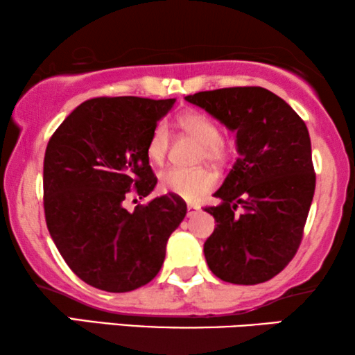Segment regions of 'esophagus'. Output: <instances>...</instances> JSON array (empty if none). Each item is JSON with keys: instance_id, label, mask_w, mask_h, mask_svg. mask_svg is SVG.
<instances>
[{"instance_id": "34e87169", "label": "esophagus", "mask_w": 355, "mask_h": 355, "mask_svg": "<svg viewBox=\"0 0 355 355\" xmlns=\"http://www.w3.org/2000/svg\"><path fill=\"white\" fill-rule=\"evenodd\" d=\"M198 211H200V207H197V205H187V216H189V218L196 216Z\"/></svg>"}]
</instances>
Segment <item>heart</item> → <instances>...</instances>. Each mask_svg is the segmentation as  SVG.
<instances>
[{"label": "heart", "instance_id": "heart-1", "mask_svg": "<svg viewBox=\"0 0 355 355\" xmlns=\"http://www.w3.org/2000/svg\"><path fill=\"white\" fill-rule=\"evenodd\" d=\"M179 125L184 132L203 145V157L208 162L220 163L226 158L227 150L220 135V129L207 114L187 111L179 116ZM169 139L171 134L166 124L158 123L155 125L147 145V155L153 163L162 164L164 162L169 148ZM159 184L164 192L174 193L187 202H196L216 186V174L207 168L187 169L174 166L159 174Z\"/></svg>", "mask_w": 355, "mask_h": 355}]
</instances>
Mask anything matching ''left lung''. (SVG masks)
I'll list each match as a JSON object with an SVG mask.
<instances>
[{
  "instance_id": "obj_1",
  "label": "left lung",
  "mask_w": 355,
  "mask_h": 355,
  "mask_svg": "<svg viewBox=\"0 0 355 355\" xmlns=\"http://www.w3.org/2000/svg\"><path fill=\"white\" fill-rule=\"evenodd\" d=\"M236 134L239 158L213 193V234L203 244L208 268L232 284L265 283L299 249L315 192L307 125L273 92L232 87L187 95ZM241 206L243 211L236 214Z\"/></svg>"
}]
</instances>
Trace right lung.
I'll return each mask as SVG.
<instances>
[{
  "mask_svg": "<svg viewBox=\"0 0 355 355\" xmlns=\"http://www.w3.org/2000/svg\"><path fill=\"white\" fill-rule=\"evenodd\" d=\"M176 98H92L51 135L43 162L46 226L67 266L106 293H129L158 275L187 207L174 193L128 211L129 193L157 186L147 145ZM135 191H132V189Z\"/></svg>",
  "mask_w": 355,
  "mask_h": 355,
  "instance_id": "right-lung-1",
  "label": "right lung"
}]
</instances>
